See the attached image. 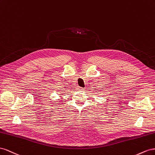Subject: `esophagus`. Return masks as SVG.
<instances>
[{"instance_id":"34e87169","label":"esophagus","mask_w":155,"mask_h":155,"mask_svg":"<svg viewBox=\"0 0 155 155\" xmlns=\"http://www.w3.org/2000/svg\"><path fill=\"white\" fill-rule=\"evenodd\" d=\"M84 88H83L82 87H78V90H79V91H82V90H84Z\"/></svg>"}]
</instances>
